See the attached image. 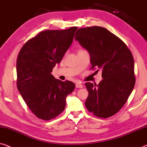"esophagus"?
<instances>
[{"mask_svg":"<svg viewBox=\"0 0 147 147\" xmlns=\"http://www.w3.org/2000/svg\"><path fill=\"white\" fill-rule=\"evenodd\" d=\"M76 88H82L83 87V86H82V84H80V83H76Z\"/></svg>","mask_w":147,"mask_h":147,"instance_id":"obj_1","label":"esophagus"}]
</instances>
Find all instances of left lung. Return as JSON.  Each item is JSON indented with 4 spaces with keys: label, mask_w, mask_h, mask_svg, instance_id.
I'll use <instances>...</instances> for the list:
<instances>
[{
    "label": "left lung",
    "mask_w": 147,
    "mask_h": 147,
    "mask_svg": "<svg viewBox=\"0 0 147 147\" xmlns=\"http://www.w3.org/2000/svg\"><path fill=\"white\" fill-rule=\"evenodd\" d=\"M74 38L89 53L91 69L102 70L98 84L85 83L86 109L99 118L112 117L124 106L135 86L131 51L121 38L101 26L79 28Z\"/></svg>",
    "instance_id": "obj_1"
}]
</instances>
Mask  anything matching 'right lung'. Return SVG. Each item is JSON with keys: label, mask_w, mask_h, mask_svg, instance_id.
<instances>
[{"label": "right lung", "mask_w": 147, "mask_h": 147, "mask_svg": "<svg viewBox=\"0 0 147 147\" xmlns=\"http://www.w3.org/2000/svg\"><path fill=\"white\" fill-rule=\"evenodd\" d=\"M77 27L43 30L28 40L16 61V85L30 110L39 119L49 121L65 110L67 96L75 84L56 79L51 72L63 59Z\"/></svg>", "instance_id": "add662e5"}]
</instances>
